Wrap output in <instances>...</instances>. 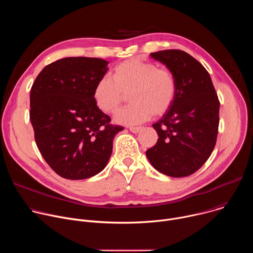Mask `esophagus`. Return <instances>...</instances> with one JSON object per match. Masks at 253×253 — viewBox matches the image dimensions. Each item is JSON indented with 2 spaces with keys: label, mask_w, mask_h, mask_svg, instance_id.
I'll return each mask as SVG.
<instances>
[{
  "label": "esophagus",
  "mask_w": 253,
  "mask_h": 253,
  "mask_svg": "<svg viewBox=\"0 0 253 253\" xmlns=\"http://www.w3.org/2000/svg\"><path fill=\"white\" fill-rule=\"evenodd\" d=\"M143 128L142 127H130L129 128V130L131 131V132H133V133H138L139 131H141Z\"/></svg>",
  "instance_id": "34e87169"
}]
</instances>
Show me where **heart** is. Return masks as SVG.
I'll use <instances>...</instances> for the list:
<instances>
[{"label": "heart", "instance_id": "b5f03b06", "mask_svg": "<svg viewBox=\"0 0 253 253\" xmlns=\"http://www.w3.org/2000/svg\"><path fill=\"white\" fill-rule=\"evenodd\" d=\"M176 92V79L170 69L133 58L114 68L113 80L103 77L96 83L93 99L102 112L113 114L129 95L133 103L117 113L115 121L134 125L147 121L152 115L165 114L175 100Z\"/></svg>", "mask_w": 253, "mask_h": 253}]
</instances>
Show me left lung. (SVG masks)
Segmentation results:
<instances>
[{
    "label": "left lung",
    "mask_w": 253,
    "mask_h": 253,
    "mask_svg": "<svg viewBox=\"0 0 253 253\" xmlns=\"http://www.w3.org/2000/svg\"><path fill=\"white\" fill-rule=\"evenodd\" d=\"M150 56L172 71L177 92L170 109L152 125L159 138L146 156L165 175L189 176L207 161L215 147L218 96L207 70L186 52L163 50Z\"/></svg>",
    "instance_id": "obj_1"
}]
</instances>
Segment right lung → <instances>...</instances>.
Masks as SVG:
<instances>
[{"mask_svg":"<svg viewBox=\"0 0 253 253\" xmlns=\"http://www.w3.org/2000/svg\"><path fill=\"white\" fill-rule=\"evenodd\" d=\"M108 64L99 58H63L47 65L31 88L36 144L63 178L80 180L101 172L111 156L115 135L124 129L111 124L93 99Z\"/></svg>","mask_w":253,"mask_h":253,"instance_id":"right-lung-1","label":"right lung"}]
</instances>
